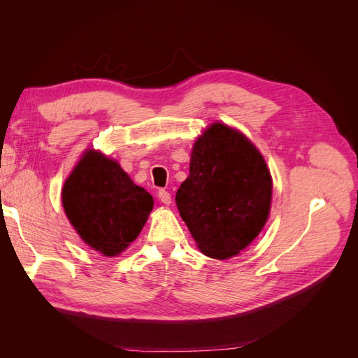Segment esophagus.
<instances>
[{"instance_id": "esophagus-1", "label": "esophagus", "mask_w": 358, "mask_h": 358, "mask_svg": "<svg viewBox=\"0 0 358 358\" xmlns=\"http://www.w3.org/2000/svg\"><path fill=\"white\" fill-rule=\"evenodd\" d=\"M158 199L161 200V203H164V204H170L171 203L170 192L166 191V189H159L158 191Z\"/></svg>"}]
</instances>
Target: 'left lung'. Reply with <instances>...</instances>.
<instances>
[{
    "label": "left lung",
    "mask_w": 358,
    "mask_h": 358,
    "mask_svg": "<svg viewBox=\"0 0 358 358\" xmlns=\"http://www.w3.org/2000/svg\"><path fill=\"white\" fill-rule=\"evenodd\" d=\"M272 203V176L249 138L212 124L194 143L189 176L176 204L200 251L210 258L237 255L263 230Z\"/></svg>",
    "instance_id": "8db88e82"
}]
</instances>
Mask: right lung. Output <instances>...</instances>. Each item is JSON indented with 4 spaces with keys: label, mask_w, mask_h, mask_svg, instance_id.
<instances>
[{
    "label": "right lung",
    "mask_w": 358,
    "mask_h": 358,
    "mask_svg": "<svg viewBox=\"0 0 358 358\" xmlns=\"http://www.w3.org/2000/svg\"><path fill=\"white\" fill-rule=\"evenodd\" d=\"M62 206L86 245L115 257L137 239L154 199L115 159L88 149L64 183Z\"/></svg>",
    "instance_id": "right-lung-1"
}]
</instances>
